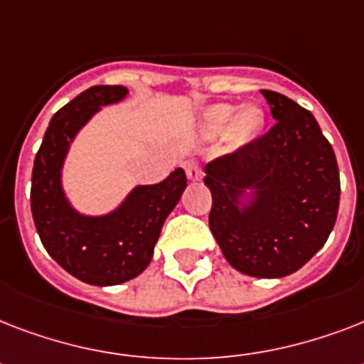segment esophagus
<instances>
[{
	"label": "esophagus",
	"mask_w": 364,
	"mask_h": 364,
	"mask_svg": "<svg viewBox=\"0 0 364 364\" xmlns=\"http://www.w3.org/2000/svg\"><path fill=\"white\" fill-rule=\"evenodd\" d=\"M204 176V171H202V166L198 162H188L187 164V177L191 181H200Z\"/></svg>",
	"instance_id": "esophagus-1"
}]
</instances>
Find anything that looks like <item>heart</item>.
I'll use <instances>...</instances> for the list:
<instances>
[{"label":"heart","instance_id":"b5f03b06","mask_svg":"<svg viewBox=\"0 0 364 364\" xmlns=\"http://www.w3.org/2000/svg\"><path fill=\"white\" fill-rule=\"evenodd\" d=\"M264 124V113L257 105L249 104L236 109L230 104H213L204 111L202 126L205 134L217 136L225 130V141L230 149L243 147L259 136Z\"/></svg>","mask_w":364,"mask_h":364}]
</instances>
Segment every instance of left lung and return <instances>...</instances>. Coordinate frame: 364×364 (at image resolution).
Masks as SVG:
<instances>
[{
  "mask_svg": "<svg viewBox=\"0 0 364 364\" xmlns=\"http://www.w3.org/2000/svg\"><path fill=\"white\" fill-rule=\"evenodd\" d=\"M276 124L205 166L210 228L242 274L283 277L325 245L340 204L336 156L310 111L260 90Z\"/></svg>",
  "mask_w": 364,
  "mask_h": 364,
  "instance_id": "8db88e82",
  "label": "left lung"
}]
</instances>
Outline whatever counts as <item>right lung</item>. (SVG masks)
Returning <instances> with one entry per match:
<instances>
[{"mask_svg": "<svg viewBox=\"0 0 364 364\" xmlns=\"http://www.w3.org/2000/svg\"><path fill=\"white\" fill-rule=\"evenodd\" d=\"M126 94L121 85H98L64 105L48 122L31 171V215L47 253L71 276L98 287L130 282L147 268L166 217L187 188V176L177 168L156 185L134 187L105 215H85L70 204L62 168L71 141L104 105Z\"/></svg>", "mask_w": 364, "mask_h": 364, "instance_id": "add662e5", "label": "right lung"}]
</instances>
